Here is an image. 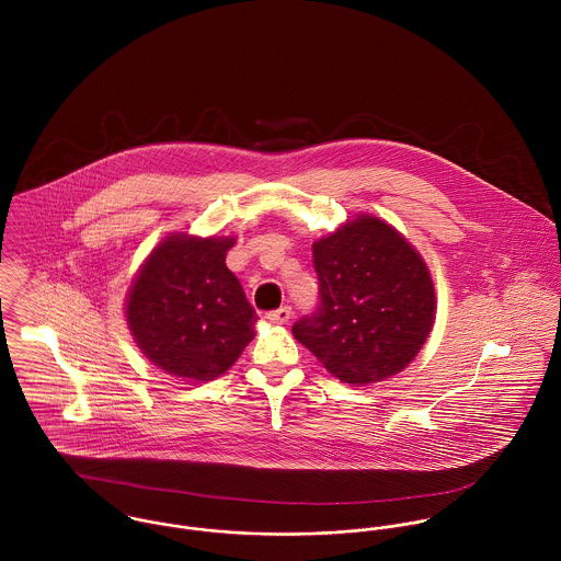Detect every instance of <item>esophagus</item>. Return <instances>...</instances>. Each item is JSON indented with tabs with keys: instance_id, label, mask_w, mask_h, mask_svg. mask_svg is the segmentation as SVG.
Masks as SVG:
<instances>
[{
	"instance_id": "34e87169",
	"label": "esophagus",
	"mask_w": 561,
	"mask_h": 561,
	"mask_svg": "<svg viewBox=\"0 0 561 561\" xmlns=\"http://www.w3.org/2000/svg\"><path fill=\"white\" fill-rule=\"evenodd\" d=\"M265 320L270 321V323H287V321L291 320V309L289 307H280L278 311H270L267 316H265Z\"/></svg>"
}]
</instances>
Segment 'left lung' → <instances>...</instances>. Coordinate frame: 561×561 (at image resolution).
<instances>
[{
    "label": "left lung",
    "instance_id": "8db88e82",
    "mask_svg": "<svg viewBox=\"0 0 561 561\" xmlns=\"http://www.w3.org/2000/svg\"><path fill=\"white\" fill-rule=\"evenodd\" d=\"M320 309L291 332L352 387L403 371L436 320V291L419 250L389 222L360 214L313 243Z\"/></svg>",
    "mask_w": 561,
    "mask_h": 561
}]
</instances>
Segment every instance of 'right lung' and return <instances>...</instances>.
I'll return each mask as SVG.
<instances>
[{"mask_svg": "<svg viewBox=\"0 0 561 561\" xmlns=\"http://www.w3.org/2000/svg\"><path fill=\"white\" fill-rule=\"evenodd\" d=\"M236 238L170 233L140 265L125 302L140 352L168 376L209 382L254 339L256 313L227 267Z\"/></svg>", "mask_w": 561, "mask_h": 561, "instance_id": "add662e5", "label": "right lung"}]
</instances>
